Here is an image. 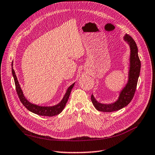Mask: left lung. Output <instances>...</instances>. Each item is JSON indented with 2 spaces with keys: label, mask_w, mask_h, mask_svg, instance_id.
Here are the masks:
<instances>
[{
  "label": "left lung",
  "mask_w": 155,
  "mask_h": 155,
  "mask_svg": "<svg viewBox=\"0 0 155 155\" xmlns=\"http://www.w3.org/2000/svg\"><path fill=\"white\" fill-rule=\"evenodd\" d=\"M124 40L128 43L130 47V70H129L128 81L126 86L120 94L118 100L111 104H103L97 102L93 95L91 96V100L96 110L104 112H111L119 110L126 106L131 102L134 96L137 86V82L140 71V61L138 55V48L134 40L126 34Z\"/></svg>",
  "instance_id": "left-lung-1"
}]
</instances>
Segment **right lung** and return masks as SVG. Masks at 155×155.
Here are the masks:
<instances>
[{
  "label": "right lung",
  "instance_id": "add662e5",
  "mask_svg": "<svg viewBox=\"0 0 155 155\" xmlns=\"http://www.w3.org/2000/svg\"><path fill=\"white\" fill-rule=\"evenodd\" d=\"M12 76L14 78L15 80V87H16V91H17V93L18 94V96L19 97L21 103L23 104V106L26 108L28 110H29L31 112L34 114H36L40 115V116H53L59 114L62 112V110H64L65 106L66 105V103H67L69 97V95H70L71 91L72 88L74 87V84L71 85L70 86L68 87V89L66 91L64 98L58 104H57L55 106H37L36 104H33L29 102L23 95V91H22L21 88L20 87L19 83L17 80V76H16L15 70L12 68Z\"/></svg>",
  "mask_w": 155,
  "mask_h": 155
}]
</instances>
